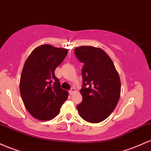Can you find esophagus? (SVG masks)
I'll return each instance as SVG.
<instances>
[{
	"mask_svg": "<svg viewBox=\"0 0 151 151\" xmlns=\"http://www.w3.org/2000/svg\"><path fill=\"white\" fill-rule=\"evenodd\" d=\"M75 91H76V89H74V88H72V89L70 90V91H69V93H70V95H72L74 92H75Z\"/></svg>",
	"mask_w": 151,
	"mask_h": 151,
	"instance_id": "esophagus-1",
	"label": "esophagus"
}]
</instances>
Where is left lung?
Masks as SVG:
<instances>
[{
    "mask_svg": "<svg viewBox=\"0 0 151 151\" xmlns=\"http://www.w3.org/2000/svg\"><path fill=\"white\" fill-rule=\"evenodd\" d=\"M76 56L84 64L82 101L77 108L80 116L90 123H99L108 118L116 106L121 94V80L113 61L101 48L80 46Z\"/></svg>",
    "mask_w": 151,
    "mask_h": 151,
    "instance_id": "1",
    "label": "left lung"
}]
</instances>
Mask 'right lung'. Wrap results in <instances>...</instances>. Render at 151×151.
<instances>
[{
  "label": "right lung",
  "instance_id": "add662e5",
  "mask_svg": "<svg viewBox=\"0 0 151 151\" xmlns=\"http://www.w3.org/2000/svg\"><path fill=\"white\" fill-rule=\"evenodd\" d=\"M67 50L50 45L36 47L27 58L20 80V91L25 108L34 118L49 121L58 116L68 92L60 88L55 70Z\"/></svg>",
  "mask_w": 151,
  "mask_h": 151
}]
</instances>
